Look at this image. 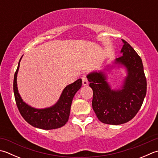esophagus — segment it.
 Wrapping results in <instances>:
<instances>
[{
  "label": "esophagus",
  "instance_id": "obj_1",
  "mask_svg": "<svg viewBox=\"0 0 158 158\" xmlns=\"http://www.w3.org/2000/svg\"><path fill=\"white\" fill-rule=\"evenodd\" d=\"M81 79H82V83H83V85H87L88 81V79H87V77H86V76H85V75H83V76L82 77Z\"/></svg>",
  "mask_w": 158,
  "mask_h": 158
}]
</instances>
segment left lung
I'll return each instance as SVG.
<instances>
[{
    "instance_id": "left-lung-1",
    "label": "left lung",
    "mask_w": 158,
    "mask_h": 158,
    "mask_svg": "<svg viewBox=\"0 0 158 158\" xmlns=\"http://www.w3.org/2000/svg\"><path fill=\"white\" fill-rule=\"evenodd\" d=\"M122 56L114 62L123 65L127 71L122 89H111L103 72H93L88 75L93 90L92 108L101 122L108 125H121L136 115L147 93V79L140 57L125 40Z\"/></svg>"
}]
</instances>
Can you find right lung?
<instances>
[{
    "label": "right lung",
    "instance_id": "obj_1",
    "mask_svg": "<svg viewBox=\"0 0 158 158\" xmlns=\"http://www.w3.org/2000/svg\"><path fill=\"white\" fill-rule=\"evenodd\" d=\"M20 60L14 74V92L15 103L21 116L29 124L37 128L48 130L63 127L69 120L74 96L81 87V79L67 85L64 89L60 99L54 106L45 109H35L24 103L18 93L16 80Z\"/></svg>",
    "mask_w": 158,
    "mask_h": 158
}]
</instances>
